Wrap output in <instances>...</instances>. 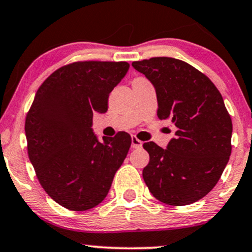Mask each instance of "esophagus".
<instances>
[{
    "instance_id": "esophagus-1",
    "label": "esophagus",
    "mask_w": 252,
    "mask_h": 252,
    "mask_svg": "<svg viewBox=\"0 0 252 252\" xmlns=\"http://www.w3.org/2000/svg\"><path fill=\"white\" fill-rule=\"evenodd\" d=\"M142 147V142L139 141L138 138H136L135 136H132L131 137V148L132 149H137V148H141Z\"/></svg>"
}]
</instances>
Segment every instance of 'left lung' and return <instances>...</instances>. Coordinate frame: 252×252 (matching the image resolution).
Listing matches in <instances>:
<instances>
[{
  "label": "left lung",
  "instance_id": "left-lung-1",
  "mask_svg": "<svg viewBox=\"0 0 252 252\" xmlns=\"http://www.w3.org/2000/svg\"><path fill=\"white\" fill-rule=\"evenodd\" d=\"M156 90L159 120L177 128L166 149L143 148L150 160L143 178L150 192L169 205H188L216 186L231 155V117L215 84L192 65L172 57L132 62Z\"/></svg>",
  "mask_w": 252,
  "mask_h": 252
}]
</instances>
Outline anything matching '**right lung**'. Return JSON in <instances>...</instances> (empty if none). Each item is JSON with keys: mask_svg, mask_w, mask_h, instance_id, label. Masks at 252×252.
Masks as SVG:
<instances>
[{"mask_svg": "<svg viewBox=\"0 0 252 252\" xmlns=\"http://www.w3.org/2000/svg\"><path fill=\"white\" fill-rule=\"evenodd\" d=\"M126 62L86 61L54 71L36 93L26 117L29 159L45 192L69 210L84 211L105 198L128 155L131 137L121 131L99 142L94 113L129 70Z\"/></svg>", "mask_w": 252, "mask_h": 252, "instance_id": "1", "label": "right lung"}]
</instances>
